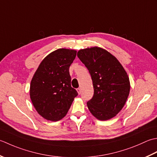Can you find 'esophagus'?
<instances>
[{"label":"esophagus","mask_w":157,"mask_h":157,"mask_svg":"<svg viewBox=\"0 0 157 157\" xmlns=\"http://www.w3.org/2000/svg\"><path fill=\"white\" fill-rule=\"evenodd\" d=\"M76 91H77V92H78V94H81V89H80V88H78L77 89H76Z\"/></svg>","instance_id":"esophagus-1"}]
</instances>
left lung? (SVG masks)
I'll return each mask as SVG.
<instances>
[{"mask_svg":"<svg viewBox=\"0 0 157 157\" xmlns=\"http://www.w3.org/2000/svg\"><path fill=\"white\" fill-rule=\"evenodd\" d=\"M77 56L88 69L94 85V96L87 103L89 111L100 121L114 117L129 94L126 71L116 57L100 47L81 49Z\"/></svg>","mask_w":157,"mask_h":157,"instance_id":"1","label":"left lung"}]
</instances>
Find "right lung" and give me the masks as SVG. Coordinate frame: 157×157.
<instances>
[{"instance_id":"add662e5","label":"right lung","mask_w":157,"mask_h":157,"mask_svg":"<svg viewBox=\"0 0 157 157\" xmlns=\"http://www.w3.org/2000/svg\"><path fill=\"white\" fill-rule=\"evenodd\" d=\"M76 56L75 50L58 49L44 57L35 72L30 83V99L44 119L52 121L63 119L78 95L71 87L69 72Z\"/></svg>"}]
</instances>
